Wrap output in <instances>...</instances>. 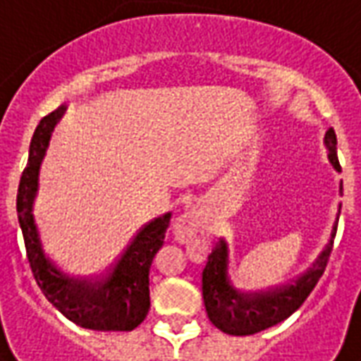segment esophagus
I'll return each mask as SVG.
<instances>
[{
  "label": "esophagus",
  "instance_id": "1",
  "mask_svg": "<svg viewBox=\"0 0 361 361\" xmlns=\"http://www.w3.org/2000/svg\"><path fill=\"white\" fill-rule=\"evenodd\" d=\"M201 226H203L201 214L195 209H189V211H185L183 214H180L178 219L173 220L172 234L180 243H189Z\"/></svg>",
  "mask_w": 361,
  "mask_h": 361
}]
</instances>
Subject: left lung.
<instances>
[{
  "label": "left lung",
  "instance_id": "left-lung-1",
  "mask_svg": "<svg viewBox=\"0 0 361 361\" xmlns=\"http://www.w3.org/2000/svg\"><path fill=\"white\" fill-rule=\"evenodd\" d=\"M325 147L329 150L331 164L334 166V170L341 172V164L336 157V135L333 127L325 133ZM338 214H341V207H338ZM336 224L338 222H334L331 240L325 245V250L319 253V257L313 261V265L302 276L269 292L247 294L234 286L230 276V250L228 243L220 240L209 255L203 271V300L212 325L226 334L247 336V334L261 333L269 326L279 325L280 321L290 317L307 300L311 290L317 286L319 279L323 276L333 251Z\"/></svg>",
  "mask_w": 361,
  "mask_h": 361
}]
</instances>
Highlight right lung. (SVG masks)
<instances>
[{
	"label": "right lung",
	"instance_id": "1",
	"mask_svg": "<svg viewBox=\"0 0 361 361\" xmlns=\"http://www.w3.org/2000/svg\"><path fill=\"white\" fill-rule=\"evenodd\" d=\"M66 106L48 114L36 127L27 168L23 170L17 193V214L25 238L27 257L48 302L66 315L75 325L90 331H133L147 317L150 307L149 271L157 251L164 243L166 228L170 224V212L137 232L121 257L116 261L106 276L100 280H79L59 271L44 253L38 226L35 222V197L38 191V172L50 145L54 127L63 116Z\"/></svg>",
	"mask_w": 361,
	"mask_h": 361
}]
</instances>
